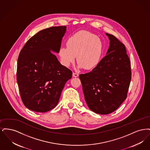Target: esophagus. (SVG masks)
Wrapping results in <instances>:
<instances>
[{"label": "esophagus", "instance_id": "obj_1", "mask_svg": "<svg viewBox=\"0 0 150 150\" xmlns=\"http://www.w3.org/2000/svg\"><path fill=\"white\" fill-rule=\"evenodd\" d=\"M79 76V74L78 73H76V72H73L72 74V76L73 77H78Z\"/></svg>", "mask_w": 150, "mask_h": 150}]
</instances>
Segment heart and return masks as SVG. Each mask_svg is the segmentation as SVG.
<instances>
[{"mask_svg": "<svg viewBox=\"0 0 150 150\" xmlns=\"http://www.w3.org/2000/svg\"><path fill=\"white\" fill-rule=\"evenodd\" d=\"M103 53V44L99 37L88 31H80L69 38L67 47H61L58 54L66 67L74 63L76 57L78 68L91 70L99 64Z\"/></svg>", "mask_w": 150, "mask_h": 150, "instance_id": "1", "label": "heart"}]
</instances>
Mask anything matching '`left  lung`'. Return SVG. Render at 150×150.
<instances>
[{
	"label": "left lung",
	"instance_id": "8db88e82",
	"mask_svg": "<svg viewBox=\"0 0 150 150\" xmlns=\"http://www.w3.org/2000/svg\"><path fill=\"white\" fill-rule=\"evenodd\" d=\"M106 35L110 40L106 56L91 71L79 75L88 106L101 115L114 112L127 98L132 76L124 44L114 36Z\"/></svg>",
	"mask_w": 150,
	"mask_h": 150
}]
</instances>
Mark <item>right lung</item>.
Listing matches in <instances>:
<instances>
[{"instance_id":"obj_1","label":"right lung","mask_w":150,"mask_h":150,"mask_svg":"<svg viewBox=\"0 0 150 150\" xmlns=\"http://www.w3.org/2000/svg\"><path fill=\"white\" fill-rule=\"evenodd\" d=\"M66 26L44 29L32 36L18 58L17 81L25 107L45 112L56 107L72 72L52 52L58 53Z\"/></svg>"}]
</instances>
